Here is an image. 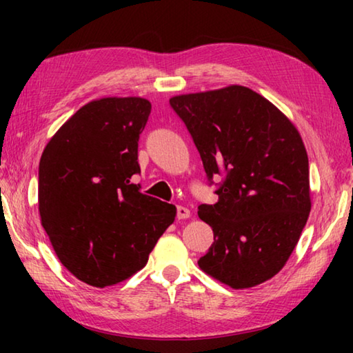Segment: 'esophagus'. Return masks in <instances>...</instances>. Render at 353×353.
<instances>
[{
	"mask_svg": "<svg viewBox=\"0 0 353 353\" xmlns=\"http://www.w3.org/2000/svg\"><path fill=\"white\" fill-rule=\"evenodd\" d=\"M190 210L187 207H182V205H179L177 207V218L179 219H187V218H190Z\"/></svg>",
	"mask_w": 353,
	"mask_h": 353,
	"instance_id": "esophagus-1",
	"label": "esophagus"
}]
</instances>
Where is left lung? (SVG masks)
Wrapping results in <instances>:
<instances>
[{"mask_svg":"<svg viewBox=\"0 0 353 353\" xmlns=\"http://www.w3.org/2000/svg\"><path fill=\"white\" fill-rule=\"evenodd\" d=\"M207 177L223 174L218 202L199 205L213 244L198 265L234 290L252 288L286 265L307 224L308 155L291 119L243 85L177 94Z\"/></svg>","mask_w":353,"mask_h":353,"instance_id":"obj_1","label":"left lung"}]
</instances>
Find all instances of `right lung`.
<instances>
[{
    "label": "right lung",
    "instance_id": "right-lung-1",
    "mask_svg": "<svg viewBox=\"0 0 353 353\" xmlns=\"http://www.w3.org/2000/svg\"><path fill=\"white\" fill-rule=\"evenodd\" d=\"M151 113L140 97L82 105L51 137L39 165V213L62 265L105 288L132 277L174 223L176 207L143 194L139 139Z\"/></svg>",
    "mask_w": 353,
    "mask_h": 353
}]
</instances>
